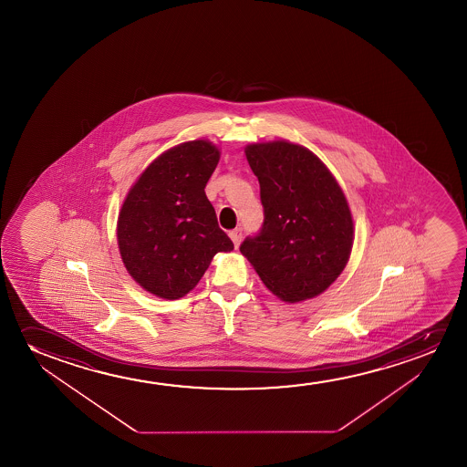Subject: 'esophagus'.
Masks as SVG:
<instances>
[{"label": "esophagus", "mask_w": 467, "mask_h": 467, "mask_svg": "<svg viewBox=\"0 0 467 467\" xmlns=\"http://www.w3.org/2000/svg\"><path fill=\"white\" fill-rule=\"evenodd\" d=\"M230 237L233 244H234V247H239L241 239H243V230H241V228H236V230L231 231Z\"/></svg>", "instance_id": "obj_1"}]
</instances>
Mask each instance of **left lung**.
<instances>
[{
	"mask_svg": "<svg viewBox=\"0 0 467 467\" xmlns=\"http://www.w3.org/2000/svg\"><path fill=\"white\" fill-rule=\"evenodd\" d=\"M258 177L262 230L243 254L282 301L314 298L330 287L351 255V211L332 172L307 148L290 141L245 148Z\"/></svg>",
	"mask_w": 467,
	"mask_h": 467,
	"instance_id": "8db88e82",
	"label": "left lung"
}]
</instances>
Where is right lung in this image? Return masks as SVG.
Instances as JSON below:
<instances>
[{"label": "right lung", "mask_w": 467, "mask_h": 467, "mask_svg": "<svg viewBox=\"0 0 467 467\" xmlns=\"http://www.w3.org/2000/svg\"><path fill=\"white\" fill-rule=\"evenodd\" d=\"M220 160L207 140L180 143L145 169L124 199L118 245L134 281L164 300L185 296L218 252L234 249L204 188Z\"/></svg>", "instance_id": "1"}]
</instances>
